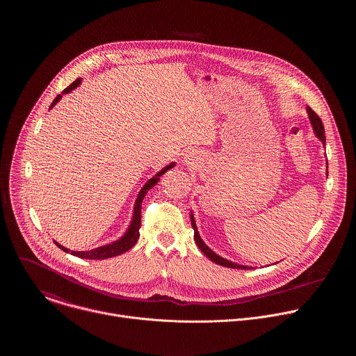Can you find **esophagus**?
I'll use <instances>...</instances> for the list:
<instances>
[{
    "mask_svg": "<svg viewBox=\"0 0 356 356\" xmlns=\"http://www.w3.org/2000/svg\"><path fill=\"white\" fill-rule=\"evenodd\" d=\"M193 160H195V153H185V156H184V161H185V163H188V164H192V163H193Z\"/></svg>",
    "mask_w": 356,
    "mask_h": 356,
    "instance_id": "esophagus-1",
    "label": "esophagus"
}]
</instances>
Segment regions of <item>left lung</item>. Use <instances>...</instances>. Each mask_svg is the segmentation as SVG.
<instances>
[{
	"label": "left lung",
	"mask_w": 356,
	"mask_h": 356,
	"mask_svg": "<svg viewBox=\"0 0 356 356\" xmlns=\"http://www.w3.org/2000/svg\"><path fill=\"white\" fill-rule=\"evenodd\" d=\"M307 112H308V118H309V122H311V126H312V130L315 133V136L319 138V141L323 144L325 147V143H326V138H325V129H323V124H322V120L319 119V116L309 108L307 106ZM326 164H327V160H326ZM327 170V168H326ZM327 174V171H326ZM191 222H192V227L195 230V241L197 244V247L200 248V251L203 252L209 260L215 261L216 264H220V266H225V267H230V268H241V270H251L254 267H250V266H243V264H238V263H234V261H230L219 254H215L209 247L205 245L200 234H199V230H197V226H196V220H195V216H193V212H191Z\"/></svg>",
	"instance_id": "1"
}]
</instances>
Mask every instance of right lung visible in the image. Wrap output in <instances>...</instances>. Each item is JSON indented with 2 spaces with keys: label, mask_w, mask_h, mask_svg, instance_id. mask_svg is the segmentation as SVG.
Masks as SVG:
<instances>
[{
  "label": "right lung",
  "mask_w": 356,
  "mask_h": 356,
  "mask_svg": "<svg viewBox=\"0 0 356 356\" xmlns=\"http://www.w3.org/2000/svg\"><path fill=\"white\" fill-rule=\"evenodd\" d=\"M81 82H82V79H81V78H78V79H76L75 82H72L67 89H64V90H63V93H61V95H58V96L53 100V102L51 104V106H49V109H51L57 102H60V99L63 97V95L71 93L74 89H76V88L81 85ZM172 167H175V163H170L168 165H165L164 168H161L157 174H154V175H153L151 179H148V182L143 186V189L140 191V193H138V196H137L136 204H134V211H133L131 222H130V225H129V227H127L126 233H124L120 238H118L116 241H113V243H111V244H105V245H102V247H97V248L90 250V251H71V250H68V248H65V247L60 245V244H58V243H56V241H54V244H56L60 250H63L64 252L74 254V256H78V257H82V259L102 260V259H108V257H113V256H118V254H124V252H127L129 250H131V248L136 245V243H137V241H138V238H140V227H141V203H143V200H144L145 195L148 193V191H151L153 186L160 181V177H161L165 171H168L170 168H172Z\"/></svg>",
  "instance_id": "right-lung-1"
}]
</instances>
